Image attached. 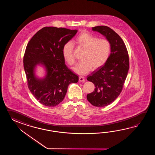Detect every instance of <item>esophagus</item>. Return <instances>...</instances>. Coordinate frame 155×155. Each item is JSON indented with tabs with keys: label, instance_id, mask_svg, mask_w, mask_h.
Segmentation results:
<instances>
[{
	"label": "esophagus",
	"instance_id": "esophagus-1",
	"mask_svg": "<svg viewBox=\"0 0 155 155\" xmlns=\"http://www.w3.org/2000/svg\"><path fill=\"white\" fill-rule=\"evenodd\" d=\"M79 82H85V78L83 76H79Z\"/></svg>",
	"mask_w": 155,
	"mask_h": 155
}]
</instances>
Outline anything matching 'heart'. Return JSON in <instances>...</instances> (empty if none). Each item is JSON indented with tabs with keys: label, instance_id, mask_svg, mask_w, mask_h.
<instances>
[{
	"label": "heart",
	"instance_id": "heart-1",
	"mask_svg": "<svg viewBox=\"0 0 155 155\" xmlns=\"http://www.w3.org/2000/svg\"><path fill=\"white\" fill-rule=\"evenodd\" d=\"M74 43L85 50L82 56L83 61L74 68L79 75L90 73L93 68L99 69L103 66L109 59L111 45L107 40L100 39L90 33L84 31L77 36ZM74 46L70 42L66 43L63 48V55L65 60L70 65L75 64L73 55Z\"/></svg>",
	"mask_w": 155,
	"mask_h": 155
}]
</instances>
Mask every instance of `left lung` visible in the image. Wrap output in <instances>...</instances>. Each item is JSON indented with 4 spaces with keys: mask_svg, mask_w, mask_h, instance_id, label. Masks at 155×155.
Returning a JSON list of instances; mask_svg holds the SVG:
<instances>
[{
    "mask_svg": "<svg viewBox=\"0 0 155 155\" xmlns=\"http://www.w3.org/2000/svg\"><path fill=\"white\" fill-rule=\"evenodd\" d=\"M92 30L105 36L111 45L106 63L87 78L95 87L93 92L87 95L88 101L96 107H104L114 102L122 91L129 71V55L121 37L111 28L97 26Z\"/></svg>",
    "mask_w": 155,
    "mask_h": 155,
    "instance_id": "left-lung-1",
    "label": "left lung"
}]
</instances>
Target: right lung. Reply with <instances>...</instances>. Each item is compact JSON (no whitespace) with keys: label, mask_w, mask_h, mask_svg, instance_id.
I'll use <instances>...</instances> for the list:
<instances>
[{"label":"right lung","mask_w":155,"mask_h":155,"mask_svg":"<svg viewBox=\"0 0 155 155\" xmlns=\"http://www.w3.org/2000/svg\"><path fill=\"white\" fill-rule=\"evenodd\" d=\"M77 32L78 30L44 27L27 45L23 63L28 88L43 105H58L64 99L68 86L79 81L78 76L65 64L63 55V46ZM38 66L45 70L46 74L43 78L35 74Z\"/></svg>","instance_id":"obj_1"}]
</instances>
